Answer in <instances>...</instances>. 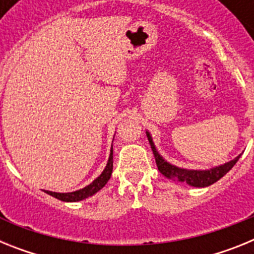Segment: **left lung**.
<instances>
[{
    "mask_svg": "<svg viewBox=\"0 0 254 254\" xmlns=\"http://www.w3.org/2000/svg\"><path fill=\"white\" fill-rule=\"evenodd\" d=\"M147 140L150 142L152 152H154L155 161L158 165L159 172L163 174L164 177H167L168 179H173V181L185 182L187 185L192 186V187H208V186L214 185L215 182L219 181L220 178H223L229 170L232 169L235 165L239 158L242 156L238 155L237 158L233 160L228 161L225 164L217 165V167L210 168V169H185V168H179L174 164H170L165 159L159 154L158 149L155 146L154 141H152V136L150 134L149 131H146Z\"/></svg>",
    "mask_w": 254,
    "mask_h": 254,
    "instance_id": "obj_1",
    "label": "left lung"
}]
</instances>
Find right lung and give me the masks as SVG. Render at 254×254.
<instances>
[{"instance_id":"obj_1","label":"right lung","mask_w":254,"mask_h":254,"mask_svg":"<svg viewBox=\"0 0 254 254\" xmlns=\"http://www.w3.org/2000/svg\"><path fill=\"white\" fill-rule=\"evenodd\" d=\"M112 172H113V145H112L111 154H109V158H108V163L105 165L104 170L102 172L98 178L94 179L90 185H87L86 187L81 188V190H73V192H67V193H60V192H52V190H44L47 194L55 197V198L61 199V201H64V202H78V201H82V199L87 198V197H91L99 192L105 185L107 182L109 181L112 176Z\"/></svg>"}]
</instances>
